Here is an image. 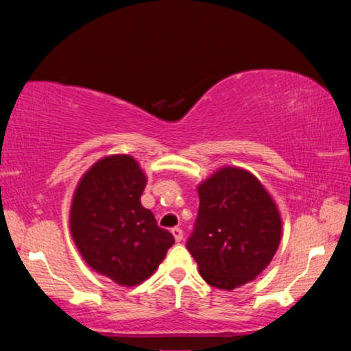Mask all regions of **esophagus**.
Listing matches in <instances>:
<instances>
[{
    "label": "esophagus",
    "instance_id": "esophagus-1",
    "mask_svg": "<svg viewBox=\"0 0 351 351\" xmlns=\"http://www.w3.org/2000/svg\"><path fill=\"white\" fill-rule=\"evenodd\" d=\"M171 234H173L176 241H181V240H182V230H181L180 228H173V229H171Z\"/></svg>",
    "mask_w": 351,
    "mask_h": 351
}]
</instances>
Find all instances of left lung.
Here are the masks:
<instances>
[{
	"instance_id": "left-lung-1",
	"label": "left lung",
	"mask_w": 351,
	"mask_h": 351,
	"mask_svg": "<svg viewBox=\"0 0 351 351\" xmlns=\"http://www.w3.org/2000/svg\"><path fill=\"white\" fill-rule=\"evenodd\" d=\"M199 209L187 251L201 277L230 291L252 282L280 245L282 218L257 178L223 167L198 186Z\"/></svg>"
}]
</instances>
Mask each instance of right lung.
<instances>
[{
	"label": "right lung",
	"instance_id": "add662e5",
	"mask_svg": "<svg viewBox=\"0 0 351 351\" xmlns=\"http://www.w3.org/2000/svg\"><path fill=\"white\" fill-rule=\"evenodd\" d=\"M147 176L128 154L100 159L77 186L71 235L88 266L122 287L150 277L175 239L141 204Z\"/></svg>",
	"mask_w": 351,
	"mask_h": 351
}]
</instances>
